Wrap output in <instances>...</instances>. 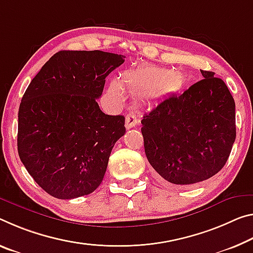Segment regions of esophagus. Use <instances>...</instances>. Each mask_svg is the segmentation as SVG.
<instances>
[{
  "instance_id": "obj_1",
  "label": "esophagus",
  "mask_w": 253,
  "mask_h": 253,
  "mask_svg": "<svg viewBox=\"0 0 253 253\" xmlns=\"http://www.w3.org/2000/svg\"><path fill=\"white\" fill-rule=\"evenodd\" d=\"M138 123V118L136 117V115L133 114V112H129L126 116V119H125V126L127 129H129V128H133L135 127L136 125H137Z\"/></svg>"
}]
</instances>
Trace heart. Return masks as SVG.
Wrapping results in <instances>:
<instances>
[{
	"label": "heart",
	"mask_w": 253,
	"mask_h": 253,
	"mask_svg": "<svg viewBox=\"0 0 253 253\" xmlns=\"http://www.w3.org/2000/svg\"><path fill=\"white\" fill-rule=\"evenodd\" d=\"M184 78L179 71L145 64L126 70L120 76L119 82L112 81L108 87V95L115 102L124 100L123 87L137 94L141 102L151 105L178 92L183 85Z\"/></svg>",
	"instance_id": "1"
}]
</instances>
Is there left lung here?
Returning a JSON list of instances; mask_svg holds the SVG:
<instances>
[{
	"mask_svg": "<svg viewBox=\"0 0 253 253\" xmlns=\"http://www.w3.org/2000/svg\"><path fill=\"white\" fill-rule=\"evenodd\" d=\"M203 80L160 102L142 119L148 162L163 182L192 186L225 166L235 141V102L222 79Z\"/></svg>",
	"mask_w": 253,
	"mask_h": 253,
	"instance_id": "obj_1",
	"label": "left lung"
}]
</instances>
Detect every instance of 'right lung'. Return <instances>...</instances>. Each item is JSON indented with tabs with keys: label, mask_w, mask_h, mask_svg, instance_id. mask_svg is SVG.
<instances>
[{
	"label": "right lung",
	"mask_w": 253,
	"mask_h": 253,
	"mask_svg": "<svg viewBox=\"0 0 253 253\" xmlns=\"http://www.w3.org/2000/svg\"><path fill=\"white\" fill-rule=\"evenodd\" d=\"M124 58L101 50H61L27 87L18 114L19 156L53 197H81L102 182L126 128L125 117L106 115L97 99Z\"/></svg>",
	"instance_id": "1"
}]
</instances>
